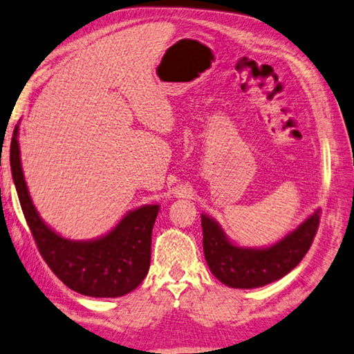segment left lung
<instances>
[{"mask_svg":"<svg viewBox=\"0 0 354 354\" xmlns=\"http://www.w3.org/2000/svg\"><path fill=\"white\" fill-rule=\"evenodd\" d=\"M319 223V209L299 227L268 248H241L227 238L214 218L201 214L203 252L211 272L232 288H258L276 282L299 265L310 249Z\"/></svg>","mask_w":354,"mask_h":354,"instance_id":"left-lung-1","label":"left lung"}]
</instances>
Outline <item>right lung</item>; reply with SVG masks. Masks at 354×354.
Listing matches in <instances>:
<instances>
[{"label":"right lung","mask_w":354,"mask_h":354,"mask_svg":"<svg viewBox=\"0 0 354 354\" xmlns=\"http://www.w3.org/2000/svg\"><path fill=\"white\" fill-rule=\"evenodd\" d=\"M10 171L37 249L66 287L93 298H118L143 282L151 263V233L159 205H143L129 211L111 232L100 238L66 239L42 221L32 205L21 170L19 126L10 142Z\"/></svg>","instance_id":"add662e5"}]
</instances>
